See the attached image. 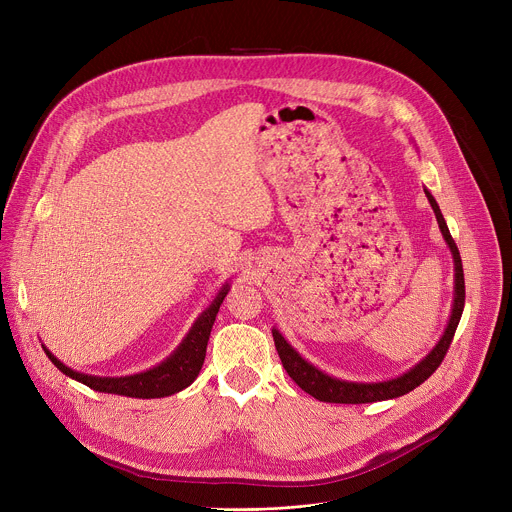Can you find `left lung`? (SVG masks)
Returning a JSON list of instances; mask_svg holds the SVG:
<instances>
[{"mask_svg": "<svg viewBox=\"0 0 512 512\" xmlns=\"http://www.w3.org/2000/svg\"><path fill=\"white\" fill-rule=\"evenodd\" d=\"M435 218L437 225H440L442 237L446 241V245L450 247V253L454 257V304H452V314L448 320V326L442 334V338L437 340V344L429 350V354H425V358H421L415 367H411L407 373L389 379V381H377V383H356V381H344V379H336L326 375L324 371H320L318 367H314L312 362H308L294 346H291L277 328H273V340H275V348L277 354L281 358L283 369L287 371V375L296 381V385L306 391L308 395H312L318 401H326V403H375V401H387V399H395L401 397L409 391H413L415 387H419L423 381H427L435 369L440 367L452 338L456 334V328L460 324L462 312H464V300H466V287H464V269H462V259H460V251L450 235V229L444 221V214L437 206L435 198L431 196V192L427 188H423Z\"/></svg>", "mask_w": 512, "mask_h": 512, "instance_id": "left-lung-1", "label": "left lung"}]
</instances>
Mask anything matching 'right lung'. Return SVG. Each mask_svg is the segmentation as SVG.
Instances as JSON below:
<instances>
[{
	"mask_svg": "<svg viewBox=\"0 0 512 512\" xmlns=\"http://www.w3.org/2000/svg\"><path fill=\"white\" fill-rule=\"evenodd\" d=\"M229 289H231V285L225 283L221 287V291L216 294V298L210 302V306L196 318V322L192 324V328L188 330V334L184 336L180 346L166 360H162L160 364H156V367L143 371V373H135V375H127V377L85 375V373L72 371L70 367H66V364L60 362L44 344H42V348L60 373L91 387L93 391L135 397V399L170 397V395L190 387L194 383V379L198 377L204 356H206V344H208L212 324L216 320L218 308H221L225 296L229 294Z\"/></svg>",
	"mask_w": 512,
	"mask_h": 512,
	"instance_id": "1",
	"label": "right lung"
}]
</instances>
